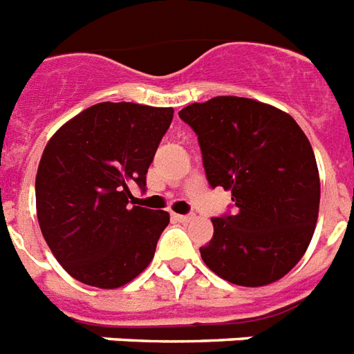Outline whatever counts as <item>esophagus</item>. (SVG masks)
Wrapping results in <instances>:
<instances>
[{"label":"esophagus","mask_w":354,"mask_h":354,"mask_svg":"<svg viewBox=\"0 0 354 354\" xmlns=\"http://www.w3.org/2000/svg\"><path fill=\"white\" fill-rule=\"evenodd\" d=\"M172 217H174L176 221H180V223H187V221L193 219V216H182V214H172Z\"/></svg>","instance_id":"1"}]
</instances>
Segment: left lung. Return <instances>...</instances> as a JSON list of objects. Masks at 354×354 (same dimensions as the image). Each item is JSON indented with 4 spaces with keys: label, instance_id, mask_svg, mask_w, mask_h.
I'll return each mask as SVG.
<instances>
[{
    "label": "left lung",
    "instance_id": "8db88e82",
    "mask_svg": "<svg viewBox=\"0 0 354 354\" xmlns=\"http://www.w3.org/2000/svg\"><path fill=\"white\" fill-rule=\"evenodd\" d=\"M197 133L212 187L230 191L234 216L214 217L204 264L242 287L274 283L308 250L319 216L317 161L300 125L272 104L221 95L178 112Z\"/></svg>",
    "mask_w": 354,
    "mask_h": 354
}]
</instances>
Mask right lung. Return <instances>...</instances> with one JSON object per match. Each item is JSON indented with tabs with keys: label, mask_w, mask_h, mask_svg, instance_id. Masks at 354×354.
<instances>
[{
	"label": "right lung",
	"mask_w": 354,
	"mask_h": 354,
	"mask_svg": "<svg viewBox=\"0 0 354 354\" xmlns=\"http://www.w3.org/2000/svg\"><path fill=\"white\" fill-rule=\"evenodd\" d=\"M174 111L99 103L52 135L35 178L41 232L65 272L99 289H118L146 270L169 212L129 208V187H146Z\"/></svg>",
	"instance_id": "add662e5"
}]
</instances>
